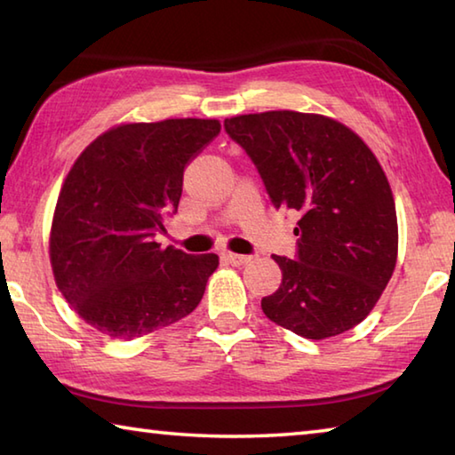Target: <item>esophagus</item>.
Here are the masks:
<instances>
[{"label":"esophagus","mask_w":455,"mask_h":455,"mask_svg":"<svg viewBox=\"0 0 455 455\" xmlns=\"http://www.w3.org/2000/svg\"><path fill=\"white\" fill-rule=\"evenodd\" d=\"M227 262L233 264V267H243V264L251 262L252 256L251 254H236V252H225Z\"/></svg>","instance_id":"34e87169"}]
</instances>
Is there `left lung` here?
Instances as JSON below:
<instances>
[{
    "instance_id": "left-lung-1",
    "label": "left lung",
    "mask_w": 455,
    "mask_h": 455,
    "mask_svg": "<svg viewBox=\"0 0 455 455\" xmlns=\"http://www.w3.org/2000/svg\"><path fill=\"white\" fill-rule=\"evenodd\" d=\"M275 209L299 212L294 260L275 254L278 291L260 307L276 324L322 340L354 328L390 283L398 256L392 188L366 143L334 119L267 111L225 119Z\"/></svg>"
}]
</instances>
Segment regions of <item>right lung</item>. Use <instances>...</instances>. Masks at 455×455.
Masks as SVG:
<instances>
[{
    "mask_svg": "<svg viewBox=\"0 0 455 455\" xmlns=\"http://www.w3.org/2000/svg\"><path fill=\"white\" fill-rule=\"evenodd\" d=\"M219 133L214 119L131 123L73 164L49 254L63 299L99 332L131 340L199 307L219 256L161 249L155 236L177 212L187 164Z\"/></svg>",
    "mask_w": 455,
    "mask_h": 455,
    "instance_id": "add662e5",
    "label": "right lung"
}]
</instances>
